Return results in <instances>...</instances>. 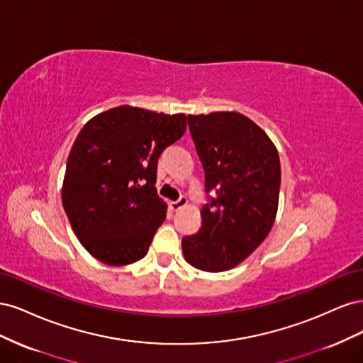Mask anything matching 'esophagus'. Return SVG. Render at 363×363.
Returning a JSON list of instances; mask_svg holds the SVG:
<instances>
[{
	"mask_svg": "<svg viewBox=\"0 0 363 363\" xmlns=\"http://www.w3.org/2000/svg\"><path fill=\"white\" fill-rule=\"evenodd\" d=\"M186 204H188V199H186V196H180V199H179L177 201H171V203H169V207L172 208L174 212H177V211H180L182 207H184Z\"/></svg>",
	"mask_w": 363,
	"mask_h": 363,
	"instance_id": "obj_1",
	"label": "esophagus"
}]
</instances>
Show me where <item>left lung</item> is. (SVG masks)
<instances>
[{"label":"left lung","instance_id":"obj_1","mask_svg":"<svg viewBox=\"0 0 363 363\" xmlns=\"http://www.w3.org/2000/svg\"><path fill=\"white\" fill-rule=\"evenodd\" d=\"M189 130L206 174L208 203L199 233L182 239L196 269L221 272L245 260L274 224L279 207L280 159L257 124L238 112L189 115Z\"/></svg>","mask_w":363,"mask_h":363}]
</instances>
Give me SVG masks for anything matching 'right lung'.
Returning <instances> with one entry per match:
<instances>
[{"label": "right lung", "instance_id": "1", "mask_svg": "<svg viewBox=\"0 0 363 363\" xmlns=\"http://www.w3.org/2000/svg\"><path fill=\"white\" fill-rule=\"evenodd\" d=\"M186 115L119 106L87 121L71 148L62 203L82 245L107 265L147 255L167 218L157 160L186 131Z\"/></svg>", "mask_w": 363, "mask_h": 363}]
</instances>
